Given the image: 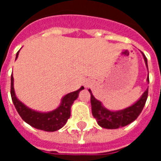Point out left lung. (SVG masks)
I'll use <instances>...</instances> for the list:
<instances>
[{
    "label": "left lung",
    "mask_w": 161,
    "mask_h": 161,
    "mask_svg": "<svg viewBox=\"0 0 161 161\" xmlns=\"http://www.w3.org/2000/svg\"><path fill=\"white\" fill-rule=\"evenodd\" d=\"M142 54H143L145 64L147 68V58L143 52ZM147 81L149 83L148 76L147 78ZM89 91L91 95L90 100L93 116L96 119L99 126L106 129H117L126 126L134 122L143 110L146 101H147V94H148V89H147L143 93L141 97L132 106L126 109L118 110V111H111L106 109V107H104L100 101L97 100L90 89H89Z\"/></svg>",
    "instance_id": "left-lung-1"
}]
</instances>
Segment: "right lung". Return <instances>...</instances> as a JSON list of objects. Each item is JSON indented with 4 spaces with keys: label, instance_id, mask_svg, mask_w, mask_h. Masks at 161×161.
Here are the masks:
<instances>
[{
    "label": "right lung",
    "instance_id": "1",
    "mask_svg": "<svg viewBox=\"0 0 161 161\" xmlns=\"http://www.w3.org/2000/svg\"><path fill=\"white\" fill-rule=\"evenodd\" d=\"M18 53L19 52H17L16 59ZM84 89L85 88L81 86L78 90L65 95L62 98L60 105L57 109L47 113H42L30 109L17 98L14 88V76L13 74L11 75V97L17 111L25 123L35 128L45 131H55L66 124L68 119L70 118L71 106L78 97L80 92Z\"/></svg>",
    "mask_w": 161,
    "mask_h": 161
}]
</instances>
